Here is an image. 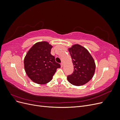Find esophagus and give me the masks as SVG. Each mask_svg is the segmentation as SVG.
I'll list each match as a JSON object with an SVG mask.
<instances>
[{
    "mask_svg": "<svg viewBox=\"0 0 120 120\" xmlns=\"http://www.w3.org/2000/svg\"><path fill=\"white\" fill-rule=\"evenodd\" d=\"M60 66H61V67L63 68V66H64V64L63 63H60Z\"/></svg>",
    "mask_w": 120,
    "mask_h": 120,
    "instance_id": "34e87169",
    "label": "esophagus"
}]
</instances>
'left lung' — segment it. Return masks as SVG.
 <instances>
[{
  "instance_id": "1",
  "label": "left lung",
  "mask_w": 120,
  "mask_h": 120,
  "mask_svg": "<svg viewBox=\"0 0 120 120\" xmlns=\"http://www.w3.org/2000/svg\"><path fill=\"white\" fill-rule=\"evenodd\" d=\"M74 66V71L68 75L72 85L82 86L90 81L95 73L96 65L93 57L83 46L75 45L68 49Z\"/></svg>"
}]
</instances>
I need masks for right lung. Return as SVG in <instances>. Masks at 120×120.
Listing matches in <instances>:
<instances>
[{
    "label": "right lung",
    "mask_w": 120,
    "mask_h": 120,
    "mask_svg": "<svg viewBox=\"0 0 120 120\" xmlns=\"http://www.w3.org/2000/svg\"><path fill=\"white\" fill-rule=\"evenodd\" d=\"M52 46L46 41L36 43L28 50L24 60L25 72L31 80L45 84L52 79L60 65L50 53Z\"/></svg>",
    "instance_id": "right-lung-1"
}]
</instances>
